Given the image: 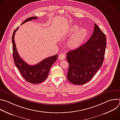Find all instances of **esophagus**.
Here are the masks:
<instances>
[{"label": "esophagus", "instance_id": "obj_1", "mask_svg": "<svg viewBox=\"0 0 120 120\" xmlns=\"http://www.w3.org/2000/svg\"><path fill=\"white\" fill-rule=\"evenodd\" d=\"M58 58L60 60H64L65 58V56L63 54H61L59 55V56H58Z\"/></svg>", "mask_w": 120, "mask_h": 120}]
</instances>
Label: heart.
<instances>
[{
    "mask_svg": "<svg viewBox=\"0 0 120 120\" xmlns=\"http://www.w3.org/2000/svg\"><path fill=\"white\" fill-rule=\"evenodd\" d=\"M65 34L68 36L73 35L68 41L67 45L71 50H75L79 48L86 40L88 32L86 28L82 27L79 29L77 26L73 25L71 26L67 30H66Z\"/></svg>",
    "mask_w": 120,
    "mask_h": 120,
    "instance_id": "heart-1",
    "label": "heart"
}]
</instances>
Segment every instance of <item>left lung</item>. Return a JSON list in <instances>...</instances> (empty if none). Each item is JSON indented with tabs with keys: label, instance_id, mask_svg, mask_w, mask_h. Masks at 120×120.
<instances>
[{
	"label": "left lung",
	"instance_id": "left-lung-1",
	"mask_svg": "<svg viewBox=\"0 0 120 120\" xmlns=\"http://www.w3.org/2000/svg\"><path fill=\"white\" fill-rule=\"evenodd\" d=\"M106 38L96 24L88 41L77 49L66 54L69 63L67 78L76 85L83 84L90 81L103 63Z\"/></svg>",
	"mask_w": 120,
	"mask_h": 120
}]
</instances>
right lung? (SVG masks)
<instances>
[{"mask_svg":"<svg viewBox=\"0 0 120 120\" xmlns=\"http://www.w3.org/2000/svg\"><path fill=\"white\" fill-rule=\"evenodd\" d=\"M37 16H32L26 19L21 25L26 22L37 19ZM17 27L13 32L12 38L13 45V55L15 66L18 68L21 75L27 82L32 83H39L44 81L47 77L50 68L56 61L57 55L50 56L41 61L38 64L31 65L26 63L19 56L17 51L14 37L15 32L19 29Z\"/></svg>","mask_w":120,"mask_h":120,"instance_id":"add662e5","label":"right lung"}]
</instances>
